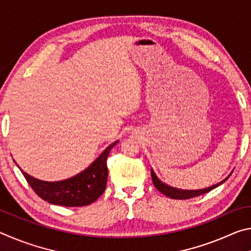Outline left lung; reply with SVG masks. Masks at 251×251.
<instances>
[{
	"label": "left lung",
	"instance_id": "obj_1",
	"mask_svg": "<svg viewBox=\"0 0 251 251\" xmlns=\"http://www.w3.org/2000/svg\"><path fill=\"white\" fill-rule=\"evenodd\" d=\"M151 179H152V182H154V185L157 189L159 190V192L161 194H164L165 196H167L169 198H173V199H190V198H194V197H198L201 196V195H203V194H207L209 193L210 190H212L214 188H216V187H218L219 185H222L223 182L226 181L229 177H230V175H229L226 179H224L223 181H220L219 184L217 185H214L211 187H208V188H205V189H199V190H181V189H177V188H173V187L171 186H167L165 185L161 182L158 178H157L155 176L154 172L151 171Z\"/></svg>",
	"mask_w": 251,
	"mask_h": 251
}]
</instances>
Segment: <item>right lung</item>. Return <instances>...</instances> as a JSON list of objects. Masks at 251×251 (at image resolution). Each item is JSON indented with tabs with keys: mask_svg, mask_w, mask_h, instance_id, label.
<instances>
[{
	"mask_svg": "<svg viewBox=\"0 0 251 251\" xmlns=\"http://www.w3.org/2000/svg\"><path fill=\"white\" fill-rule=\"evenodd\" d=\"M117 143L109 145L90 167L70 179L54 182L43 181L21 172L35 194L43 201L65 207L87 206L105 192L108 177L106 160L110 150Z\"/></svg>",
	"mask_w": 251,
	"mask_h": 251,
	"instance_id": "obj_1",
	"label": "right lung"
}]
</instances>
